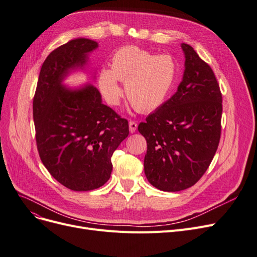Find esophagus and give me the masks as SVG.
<instances>
[{
	"mask_svg": "<svg viewBox=\"0 0 257 257\" xmlns=\"http://www.w3.org/2000/svg\"><path fill=\"white\" fill-rule=\"evenodd\" d=\"M137 129H138V122L135 121V120H130L129 121V130H130V132L131 133L136 132Z\"/></svg>",
	"mask_w": 257,
	"mask_h": 257,
	"instance_id": "esophagus-1",
	"label": "esophagus"
}]
</instances>
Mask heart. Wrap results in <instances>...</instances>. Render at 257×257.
Returning a JSON list of instances; mask_svg holds the SVG:
<instances>
[{"label":"heart","instance_id":"1","mask_svg":"<svg viewBox=\"0 0 257 257\" xmlns=\"http://www.w3.org/2000/svg\"><path fill=\"white\" fill-rule=\"evenodd\" d=\"M177 77V65L168 54L158 55L136 46L117 49L111 68L99 73V89L111 105L121 96L118 81L125 83V93L131 105L141 112H152L168 98Z\"/></svg>","mask_w":257,"mask_h":257}]
</instances>
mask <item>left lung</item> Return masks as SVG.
Wrapping results in <instances>:
<instances>
[{"mask_svg":"<svg viewBox=\"0 0 257 257\" xmlns=\"http://www.w3.org/2000/svg\"><path fill=\"white\" fill-rule=\"evenodd\" d=\"M185 71L177 91L139 125L147 141L144 169L149 183L176 192L196 184L217 150L222 96L211 67L182 44Z\"/></svg>","mask_w":257,"mask_h":257,"instance_id":"8db88e82","label":"left lung"}]
</instances>
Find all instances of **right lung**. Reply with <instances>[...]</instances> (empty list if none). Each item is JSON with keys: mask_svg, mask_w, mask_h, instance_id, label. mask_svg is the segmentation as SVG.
<instances>
[{"mask_svg": "<svg viewBox=\"0 0 257 257\" xmlns=\"http://www.w3.org/2000/svg\"><path fill=\"white\" fill-rule=\"evenodd\" d=\"M97 47L75 39L54 49L43 63L33 97L37 147L43 165L60 184L73 191L103 186L112 171L111 156L129 135L126 118L102 103L92 85L64 88L71 69L84 67Z\"/></svg>", "mask_w": 257, "mask_h": 257, "instance_id": "add662e5", "label": "right lung"}]
</instances>
